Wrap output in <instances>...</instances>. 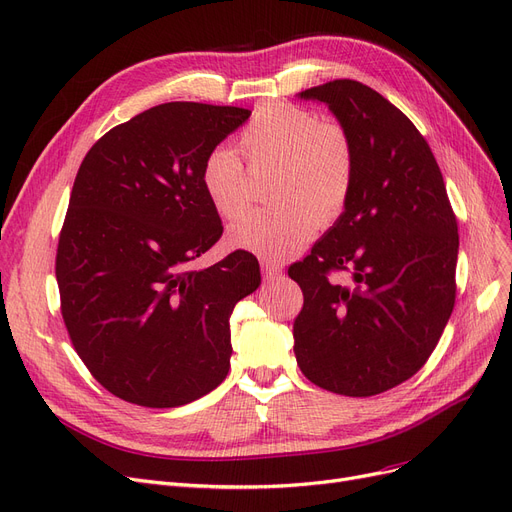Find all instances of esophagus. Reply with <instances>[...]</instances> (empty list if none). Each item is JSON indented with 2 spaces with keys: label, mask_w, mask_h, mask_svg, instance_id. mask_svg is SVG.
Segmentation results:
<instances>
[{
  "label": "esophagus",
  "mask_w": 512,
  "mask_h": 512,
  "mask_svg": "<svg viewBox=\"0 0 512 512\" xmlns=\"http://www.w3.org/2000/svg\"><path fill=\"white\" fill-rule=\"evenodd\" d=\"M261 272H263L265 280H278V278H282L284 268H282V263L265 259V261H261Z\"/></svg>",
  "instance_id": "obj_1"
}]
</instances>
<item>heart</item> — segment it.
Masks as SVG:
<instances>
[{
	"label": "heart",
	"mask_w": 512,
	"mask_h": 512,
	"mask_svg": "<svg viewBox=\"0 0 512 512\" xmlns=\"http://www.w3.org/2000/svg\"><path fill=\"white\" fill-rule=\"evenodd\" d=\"M240 148L255 171L276 169L274 209H257L228 230L232 247L265 259L295 255L316 236L320 217L343 213L355 182V146L345 125L314 110L272 102L240 131ZM201 184L213 211L234 219L249 207V175L238 152L215 146L203 161Z\"/></svg>",
	"instance_id": "heart-1"
}]
</instances>
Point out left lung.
Listing matches in <instances>:
<instances>
[{"label": "left lung", "instance_id": "1", "mask_svg": "<svg viewBox=\"0 0 512 512\" xmlns=\"http://www.w3.org/2000/svg\"><path fill=\"white\" fill-rule=\"evenodd\" d=\"M349 131V203L311 253L288 268L303 291L293 324L307 379L370 397L414 376L433 353L456 299L458 224L427 140L372 87L337 79L299 94ZM330 271H349L339 285Z\"/></svg>", "mask_w": 512, "mask_h": 512}]
</instances>
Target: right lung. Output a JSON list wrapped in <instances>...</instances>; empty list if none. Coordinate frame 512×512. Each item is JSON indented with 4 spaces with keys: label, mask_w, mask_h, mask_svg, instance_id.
I'll return each instance as SVG.
<instances>
[{
    "label": "right lung",
    "mask_w": 512,
    "mask_h": 512,
    "mask_svg": "<svg viewBox=\"0 0 512 512\" xmlns=\"http://www.w3.org/2000/svg\"><path fill=\"white\" fill-rule=\"evenodd\" d=\"M251 117L238 106L167 102L110 129L77 171L58 240L62 318L79 358L113 395L177 408L230 370V316L257 291L259 263L219 240L201 184L207 154Z\"/></svg>",
    "instance_id": "right-lung-1"
}]
</instances>
